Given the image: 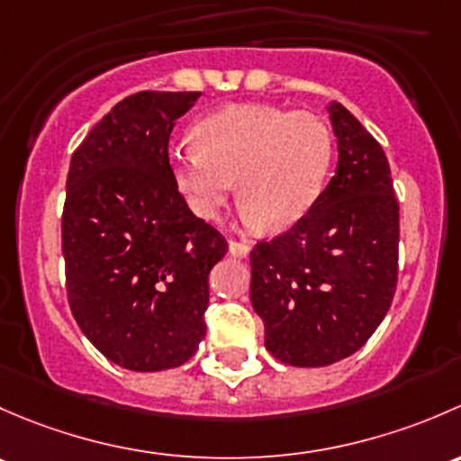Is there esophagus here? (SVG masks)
<instances>
[{
  "label": "esophagus",
  "mask_w": 461,
  "mask_h": 461,
  "mask_svg": "<svg viewBox=\"0 0 461 461\" xmlns=\"http://www.w3.org/2000/svg\"><path fill=\"white\" fill-rule=\"evenodd\" d=\"M229 253L232 258H240V259H246L250 253V246L244 244V241H237V240H229Z\"/></svg>",
  "instance_id": "esophagus-1"
}]
</instances>
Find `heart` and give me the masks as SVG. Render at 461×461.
<instances>
[{"instance_id": "obj_1", "label": "heart", "mask_w": 461, "mask_h": 461, "mask_svg": "<svg viewBox=\"0 0 461 461\" xmlns=\"http://www.w3.org/2000/svg\"><path fill=\"white\" fill-rule=\"evenodd\" d=\"M193 149L168 158L170 179L188 211L215 220L232 193L244 199L249 226L286 230L308 215L324 191L335 140L329 122L308 111L235 104L191 131Z\"/></svg>"}]
</instances>
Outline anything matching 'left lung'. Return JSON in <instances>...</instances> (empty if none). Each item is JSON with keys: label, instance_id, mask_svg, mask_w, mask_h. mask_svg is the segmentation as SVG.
I'll return each instance as SVG.
<instances>
[{"label": "left lung", "instance_id": "8db88e82", "mask_svg": "<svg viewBox=\"0 0 461 461\" xmlns=\"http://www.w3.org/2000/svg\"><path fill=\"white\" fill-rule=\"evenodd\" d=\"M337 168L291 230L250 250V302L266 350L329 366L362 348L397 286L400 203L382 146L341 104L329 106Z\"/></svg>", "mask_w": 461, "mask_h": 461}]
</instances>
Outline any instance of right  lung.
I'll use <instances>...</instances> for the list:
<instances>
[{
	"mask_svg": "<svg viewBox=\"0 0 461 461\" xmlns=\"http://www.w3.org/2000/svg\"><path fill=\"white\" fill-rule=\"evenodd\" d=\"M199 95L122 99L70 159L61 215L70 311L90 344L128 371H166L195 355L208 273L229 250L168 170L170 132Z\"/></svg>",
	"mask_w": 461,
	"mask_h": 461,
	"instance_id": "right-lung-1",
	"label": "right lung"
}]
</instances>
